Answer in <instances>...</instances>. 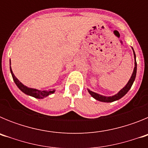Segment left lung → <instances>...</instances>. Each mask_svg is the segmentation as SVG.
<instances>
[{"instance_id": "8db88e82", "label": "left lung", "mask_w": 148, "mask_h": 148, "mask_svg": "<svg viewBox=\"0 0 148 148\" xmlns=\"http://www.w3.org/2000/svg\"><path fill=\"white\" fill-rule=\"evenodd\" d=\"M133 55H134V58H135V67H134V70H133V74H132L131 77H130V80H129V82H127L126 86H125L124 88L121 89L118 93L116 94L115 95H113V96H108H108H104V95H99V94L92 92V91H91V90L87 89V90H88L89 93L92 95V97H93L95 99H96V100L98 101H102V102H113V101H115L116 100H119V99H120L121 98H122L123 96H124V95H125V94L129 91V90L131 88L132 85H133V82L135 81L136 75L137 64H136V54L134 50H133Z\"/></svg>"}]
</instances>
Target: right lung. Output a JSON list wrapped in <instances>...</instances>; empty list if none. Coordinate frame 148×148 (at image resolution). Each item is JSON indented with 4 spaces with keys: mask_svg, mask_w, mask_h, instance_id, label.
Masks as SVG:
<instances>
[{
    "mask_svg": "<svg viewBox=\"0 0 148 148\" xmlns=\"http://www.w3.org/2000/svg\"><path fill=\"white\" fill-rule=\"evenodd\" d=\"M10 64H11V62H10ZM10 72L12 73V76L13 80L15 82V84L18 86V87L21 90L22 92H24L25 94L29 95H31L32 97H35L36 99H43V98H45L47 96H48L50 94L55 92V90H49V91H46V90H36V89L33 88H29V87H27V86L23 85V84L21 82H19L18 78L15 76L14 73H12V70L11 66H10Z\"/></svg>",
    "mask_w": 148,
    "mask_h": 148,
    "instance_id": "right-lung-1",
    "label": "right lung"
}]
</instances>
